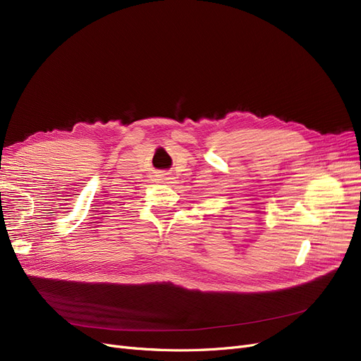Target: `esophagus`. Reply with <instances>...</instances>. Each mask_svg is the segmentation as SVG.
<instances>
[{"instance_id": "34e87169", "label": "esophagus", "mask_w": 361, "mask_h": 361, "mask_svg": "<svg viewBox=\"0 0 361 361\" xmlns=\"http://www.w3.org/2000/svg\"><path fill=\"white\" fill-rule=\"evenodd\" d=\"M167 180H169V178L166 175H158L157 176V182L158 183H167Z\"/></svg>"}]
</instances>
